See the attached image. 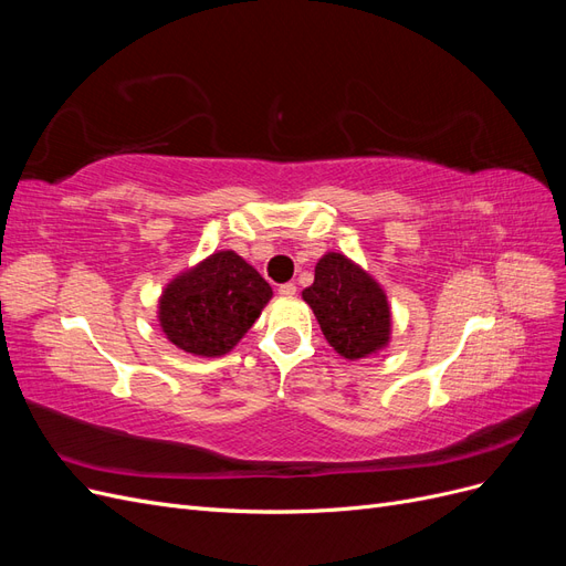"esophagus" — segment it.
I'll use <instances>...</instances> for the list:
<instances>
[{"label":"esophagus","instance_id":"1","mask_svg":"<svg viewBox=\"0 0 566 566\" xmlns=\"http://www.w3.org/2000/svg\"><path fill=\"white\" fill-rule=\"evenodd\" d=\"M297 293V285L295 283H283L281 287H279V295L281 297H293Z\"/></svg>","mask_w":566,"mask_h":566}]
</instances>
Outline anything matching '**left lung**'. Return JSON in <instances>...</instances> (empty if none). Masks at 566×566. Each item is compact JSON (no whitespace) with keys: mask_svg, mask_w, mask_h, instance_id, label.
I'll return each instance as SVG.
<instances>
[{"mask_svg":"<svg viewBox=\"0 0 566 566\" xmlns=\"http://www.w3.org/2000/svg\"><path fill=\"white\" fill-rule=\"evenodd\" d=\"M302 297L339 356L356 361L387 347L391 316L385 290L345 254H323Z\"/></svg>","mask_w":566,"mask_h":566,"instance_id":"1","label":"left lung"}]
</instances>
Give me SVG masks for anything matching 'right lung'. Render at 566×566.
Listing matches in <instances>:
<instances>
[{"mask_svg":"<svg viewBox=\"0 0 566 566\" xmlns=\"http://www.w3.org/2000/svg\"><path fill=\"white\" fill-rule=\"evenodd\" d=\"M271 295V285L241 254L221 250L163 290L158 318L179 349L221 356L252 328Z\"/></svg>","mask_w":566,"mask_h":566,"instance_id":"1","label":"right lung"}]
</instances>
